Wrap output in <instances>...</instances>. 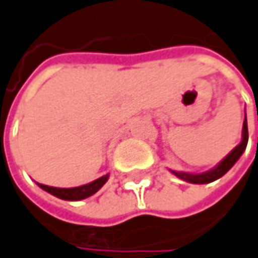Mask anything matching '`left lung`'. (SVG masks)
I'll return each instance as SVG.
<instances>
[{"instance_id":"1","label":"left lung","mask_w":258,"mask_h":258,"mask_svg":"<svg viewBox=\"0 0 258 258\" xmlns=\"http://www.w3.org/2000/svg\"><path fill=\"white\" fill-rule=\"evenodd\" d=\"M246 143H248V127H246V116L244 119V124H242V140L241 143L223 158L222 161L211 170L205 171V173H183V171H173L171 173L177 176L178 178L187 181V183H194V184H205V183H211L217 178H220L222 176H224L235 164L236 161L241 158V155L244 153L246 148Z\"/></svg>"}]
</instances>
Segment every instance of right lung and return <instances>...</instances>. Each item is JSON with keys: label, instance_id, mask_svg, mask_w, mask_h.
I'll use <instances>...</instances> for the list:
<instances>
[{"label": "right lung", "instance_id": "add662e5", "mask_svg": "<svg viewBox=\"0 0 258 258\" xmlns=\"http://www.w3.org/2000/svg\"><path fill=\"white\" fill-rule=\"evenodd\" d=\"M107 178H109V174L99 177L97 180H94L91 183H87V184H82V186H78V187H53V186L39 184V183H38V186L42 190L51 194L56 198L64 199V201H81V199L94 195L107 181Z\"/></svg>", "mask_w": 258, "mask_h": 258}]
</instances>
